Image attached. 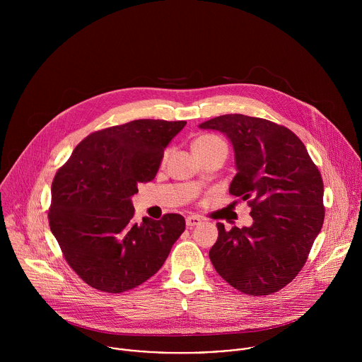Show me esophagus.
Returning <instances> with one entry per match:
<instances>
[{"label":"esophagus","instance_id":"esophagus-1","mask_svg":"<svg viewBox=\"0 0 362 362\" xmlns=\"http://www.w3.org/2000/svg\"><path fill=\"white\" fill-rule=\"evenodd\" d=\"M200 222H202V219H200L199 216H194V215H192V216H187V218H186V225H187V228L197 226V225H200Z\"/></svg>","mask_w":362,"mask_h":362}]
</instances>
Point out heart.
Returning a JSON list of instances; mask_svg holds the SVG:
<instances>
[{
  "label": "heart",
  "mask_w": 362,
  "mask_h": 362,
  "mask_svg": "<svg viewBox=\"0 0 362 362\" xmlns=\"http://www.w3.org/2000/svg\"><path fill=\"white\" fill-rule=\"evenodd\" d=\"M226 146V143L218 137V136H214V134H204V136H200L197 137L194 141H193V150H197V148H208V147H212V146ZM166 158V156H165Z\"/></svg>",
  "instance_id": "heart-1"
}]
</instances>
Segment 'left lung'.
<instances>
[{"mask_svg":"<svg viewBox=\"0 0 362 362\" xmlns=\"http://www.w3.org/2000/svg\"><path fill=\"white\" fill-rule=\"evenodd\" d=\"M219 130L235 150L229 193L247 200L249 228L225 229L209 250L216 272L247 295H271L305 265L321 232L324 183L300 139L274 122L225 115L199 124Z\"/></svg>","mask_w":362,"mask_h":362,"instance_id":"8db88e82","label":"left lung"}]
</instances>
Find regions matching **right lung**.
I'll return each mask as SVG.
<instances>
[{"instance_id":"right-lung-1","label":"right lung","mask_w":362,"mask_h":362,"mask_svg":"<svg viewBox=\"0 0 362 362\" xmlns=\"http://www.w3.org/2000/svg\"><path fill=\"white\" fill-rule=\"evenodd\" d=\"M186 122L141 119L91 133L51 185L49 229L67 264L90 286L122 293L165 264L185 218L134 222L132 196L154 179L170 140Z\"/></svg>"}]
</instances>
